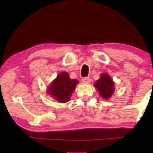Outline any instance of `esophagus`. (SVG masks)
<instances>
[{
  "mask_svg": "<svg viewBox=\"0 0 153 153\" xmlns=\"http://www.w3.org/2000/svg\"><path fill=\"white\" fill-rule=\"evenodd\" d=\"M89 77H84V78L82 79V82L84 83H89Z\"/></svg>",
  "mask_w": 153,
  "mask_h": 153,
  "instance_id": "obj_1",
  "label": "esophagus"
}]
</instances>
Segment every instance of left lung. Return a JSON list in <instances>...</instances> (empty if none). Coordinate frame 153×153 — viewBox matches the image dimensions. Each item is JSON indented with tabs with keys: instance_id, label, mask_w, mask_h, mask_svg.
<instances>
[{
	"instance_id": "1",
	"label": "left lung",
	"mask_w": 153,
	"mask_h": 153,
	"mask_svg": "<svg viewBox=\"0 0 153 153\" xmlns=\"http://www.w3.org/2000/svg\"><path fill=\"white\" fill-rule=\"evenodd\" d=\"M94 86L99 91L100 95L104 99L108 100L111 97L115 91L114 82L107 74H101L100 78L96 81Z\"/></svg>"
}]
</instances>
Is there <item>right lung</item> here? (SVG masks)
Returning <instances> with one entry per match:
<instances>
[{
    "label": "right lung",
    "instance_id": "obj_1",
    "mask_svg": "<svg viewBox=\"0 0 153 153\" xmlns=\"http://www.w3.org/2000/svg\"><path fill=\"white\" fill-rule=\"evenodd\" d=\"M79 81L70 79L68 72H62L52 81L47 89V93L60 103H65L70 100V96L75 91Z\"/></svg>",
    "mask_w": 153,
    "mask_h": 153
}]
</instances>
